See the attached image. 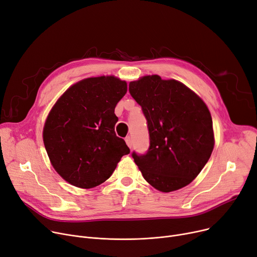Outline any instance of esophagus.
Here are the masks:
<instances>
[{
    "mask_svg": "<svg viewBox=\"0 0 257 257\" xmlns=\"http://www.w3.org/2000/svg\"><path fill=\"white\" fill-rule=\"evenodd\" d=\"M126 144H127V146L129 147V148H131L132 147V141H131V138L130 136H128V138H126Z\"/></svg>",
    "mask_w": 257,
    "mask_h": 257,
    "instance_id": "34e87169",
    "label": "esophagus"
}]
</instances>
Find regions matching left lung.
Listing matches in <instances>:
<instances>
[{"label": "left lung", "mask_w": 257, "mask_h": 257, "mask_svg": "<svg viewBox=\"0 0 257 257\" xmlns=\"http://www.w3.org/2000/svg\"><path fill=\"white\" fill-rule=\"evenodd\" d=\"M129 92L148 121L150 148L132 154L145 180L161 192L189 185L209 161L215 145L211 112L183 82L145 75L130 81Z\"/></svg>", "instance_id": "1"}]
</instances>
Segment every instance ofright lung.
Segmentation results:
<instances>
[{
	"label": "right lung",
	"mask_w": 257,
	"mask_h": 257,
	"mask_svg": "<svg viewBox=\"0 0 257 257\" xmlns=\"http://www.w3.org/2000/svg\"><path fill=\"white\" fill-rule=\"evenodd\" d=\"M126 93L127 82L113 75L88 77L67 89L50 109L43 143L51 165L67 183L94 188L130 153L114 132V108Z\"/></svg>",
	"instance_id": "1"
}]
</instances>
